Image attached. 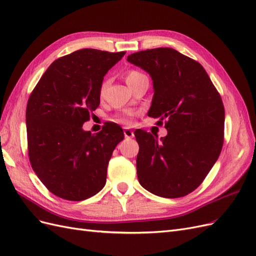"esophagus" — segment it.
<instances>
[{
	"label": "esophagus",
	"instance_id": "obj_1",
	"mask_svg": "<svg viewBox=\"0 0 256 256\" xmlns=\"http://www.w3.org/2000/svg\"><path fill=\"white\" fill-rule=\"evenodd\" d=\"M124 136H125L126 138H134V134L132 130H130L129 128H125L124 129Z\"/></svg>",
	"mask_w": 256,
	"mask_h": 256
}]
</instances>
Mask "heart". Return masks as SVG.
I'll list each match as a JSON object with an SVG mask.
<instances>
[{"mask_svg":"<svg viewBox=\"0 0 256 256\" xmlns=\"http://www.w3.org/2000/svg\"><path fill=\"white\" fill-rule=\"evenodd\" d=\"M143 76H146L144 74H142L141 72L136 70V69H131V70H129L127 72L126 81H127L128 85H131V84H134L136 81H138V79L143 78ZM108 83H109V82H108V80H104L102 84H100V88H99V94L100 95H104V90L108 86ZM138 110H127V111L122 112L118 115H116L114 120L130 126L134 122V118H136V116H138Z\"/></svg>","mask_w":256,"mask_h":256,"instance_id":"b5f03b06","label":"heart"}]
</instances>
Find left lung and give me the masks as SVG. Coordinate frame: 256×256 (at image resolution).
<instances>
[{
  "mask_svg": "<svg viewBox=\"0 0 256 256\" xmlns=\"http://www.w3.org/2000/svg\"><path fill=\"white\" fill-rule=\"evenodd\" d=\"M127 60L150 74L154 97L148 116L159 118L168 134L134 132L136 173L143 188L158 196L189 194L218 160L224 140L221 96L198 62L172 48L147 49Z\"/></svg>",
  "mask_w": 256,
  "mask_h": 256,
  "instance_id": "1",
  "label": "left lung"
}]
</instances>
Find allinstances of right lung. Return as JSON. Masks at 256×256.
<instances>
[{"mask_svg":"<svg viewBox=\"0 0 256 256\" xmlns=\"http://www.w3.org/2000/svg\"><path fill=\"white\" fill-rule=\"evenodd\" d=\"M125 53L81 49L62 56L49 66L28 98L30 162L54 196L83 200L104 187L108 164L124 138L122 129L108 122L92 134L82 126L99 106L104 74Z\"/></svg>","mask_w":256,"mask_h":256,"instance_id":"obj_1","label":"right lung"}]
</instances>
